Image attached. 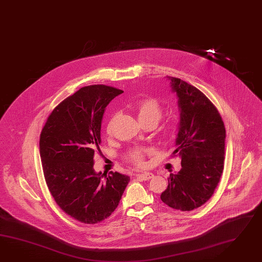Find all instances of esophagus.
Listing matches in <instances>:
<instances>
[{
  "mask_svg": "<svg viewBox=\"0 0 262 262\" xmlns=\"http://www.w3.org/2000/svg\"><path fill=\"white\" fill-rule=\"evenodd\" d=\"M137 177L141 179L142 181H149V180L154 178V174L150 173V172H144V173L137 174Z\"/></svg>",
  "mask_w": 262,
  "mask_h": 262,
  "instance_id": "1",
  "label": "esophagus"
}]
</instances>
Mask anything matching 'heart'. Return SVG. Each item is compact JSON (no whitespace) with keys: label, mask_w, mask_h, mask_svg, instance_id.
Wrapping results in <instances>:
<instances>
[{"label":"heart","mask_w":262,"mask_h":262,"mask_svg":"<svg viewBox=\"0 0 262 262\" xmlns=\"http://www.w3.org/2000/svg\"><path fill=\"white\" fill-rule=\"evenodd\" d=\"M135 111L138 116V119L141 124H145L148 122L158 123L162 116V107L161 103L153 98H145L138 101L135 105ZM113 120L108 122L107 132L111 133ZM151 153V150L147 148H137L133 149L128 153V159L135 164L142 166L144 165L145 156Z\"/></svg>","instance_id":"obj_1"}]
</instances>
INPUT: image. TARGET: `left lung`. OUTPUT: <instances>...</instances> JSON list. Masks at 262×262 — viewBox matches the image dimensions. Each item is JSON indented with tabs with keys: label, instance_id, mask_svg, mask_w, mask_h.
I'll return each mask as SVG.
<instances>
[{
	"label": "left lung",
	"instance_id": "8db88e82",
	"mask_svg": "<svg viewBox=\"0 0 262 262\" xmlns=\"http://www.w3.org/2000/svg\"><path fill=\"white\" fill-rule=\"evenodd\" d=\"M178 98L180 122L176 150L181 169L170 174L161 200L171 208L192 211L214 194L224 166L226 132L222 117L198 88L166 77Z\"/></svg>",
	"mask_w": 262,
	"mask_h": 262
}]
</instances>
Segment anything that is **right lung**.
Returning <instances> with one entry per match:
<instances>
[{
    "label": "right lung",
    "mask_w": 262,
    "mask_h": 262,
    "mask_svg": "<svg viewBox=\"0 0 262 262\" xmlns=\"http://www.w3.org/2000/svg\"><path fill=\"white\" fill-rule=\"evenodd\" d=\"M123 91L89 85L61 101L48 117L40 138V155L47 187L64 213L95 224L118 207L130 178L118 172H95L105 108Z\"/></svg>",
    "instance_id": "right-lung-1"
}]
</instances>
